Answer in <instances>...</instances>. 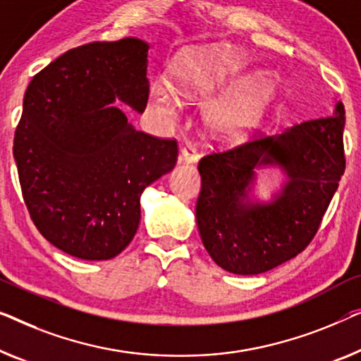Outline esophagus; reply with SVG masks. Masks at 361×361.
Segmentation results:
<instances>
[{
	"label": "esophagus",
	"mask_w": 361,
	"mask_h": 361,
	"mask_svg": "<svg viewBox=\"0 0 361 361\" xmlns=\"http://www.w3.org/2000/svg\"><path fill=\"white\" fill-rule=\"evenodd\" d=\"M179 161L180 163H185V164H193L198 161V154L197 151L192 148V146H185V148L180 149L179 153Z\"/></svg>",
	"instance_id": "esophagus-1"
}]
</instances>
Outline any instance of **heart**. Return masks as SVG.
<instances>
[{"instance_id":"b5f03b06","label":"heart","mask_w":361,"mask_h":361,"mask_svg":"<svg viewBox=\"0 0 361 361\" xmlns=\"http://www.w3.org/2000/svg\"><path fill=\"white\" fill-rule=\"evenodd\" d=\"M247 68V59L238 50L218 49L195 51L182 59L172 70V91L156 90L161 111L172 114L177 99L203 104L215 99L233 85ZM275 85L267 76H254L244 81L229 96L210 104L205 125L219 140H243L259 127Z\"/></svg>"}]
</instances>
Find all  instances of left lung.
Masks as SVG:
<instances>
[{"label":"left lung","mask_w":361,"mask_h":361,"mask_svg":"<svg viewBox=\"0 0 361 361\" xmlns=\"http://www.w3.org/2000/svg\"><path fill=\"white\" fill-rule=\"evenodd\" d=\"M345 109L224 153L202 158L197 224L207 252L223 270L257 275L296 257L319 228L345 171ZM284 180L258 197V171Z\"/></svg>","instance_id":"left-lung-1"}]
</instances>
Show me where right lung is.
<instances>
[{
    "label": "right lung",
    "mask_w": 361,
    "mask_h": 361,
    "mask_svg": "<svg viewBox=\"0 0 361 361\" xmlns=\"http://www.w3.org/2000/svg\"><path fill=\"white\" fill-rule=\"evenodd\" d=\"M149 44L137 37L68 50L35 75L14 135L25 207L47 241L82 260L116 257L137 233L146 187L174 169L177 143L138 132Z\"/></svg>",
    "instance_id": "right-lung-1"
}]
</instances>
